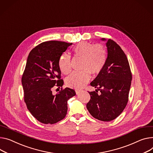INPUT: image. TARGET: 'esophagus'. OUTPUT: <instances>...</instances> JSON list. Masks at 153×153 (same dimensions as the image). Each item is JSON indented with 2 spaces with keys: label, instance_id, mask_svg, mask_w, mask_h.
<instances>
[{
  "label": "esophagus",
  "instance_id": "34e87169",
  "mask_svg": "<svg viewBox=\"0 0 153 153\" xmlns=\"http://www.w3.org/2000/svg\"><path fill=\"white\" fill-rule=\"evenodd\" d=\"M80 92H81L80 90H75V92H76V94L77 95L79 94L80 93Z\"/></svg>",
  "mask_w": 153,
  "mask_h": 153
}]
</instances>
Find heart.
I'll return each mask as SVG.
<instances>
[{
	"instance_id": "b5f03b06",
	"label": "heart",
	"mask_w": 153,
	"mask_h": 153,
	"mask_svg": "<svg viewBox=\"0 0 153 153\" xmlns=\"http://www.w3.org/2000/svg\"><path fill=\"white\" fill-rule=\"evenodd\" d=\"M75 56L83 59L81 72H74L66 79V84L68 87L74 89H81L84 87L91 78V73L97 75L101 72L106 64L107 51L105 47L100 44H92L81 42L78 43L73 49ZM59 67L64 75L70 74L72 70L70 57L64 53L59 59Z\"/></svg>"
}]
</instances>
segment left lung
Returning <instances> with one entry per match:
<instances>
[{"instance_id": "1", "label": "left lung", "mask_w": 153, "mask_h": 153, "mask_svg": "<svg viewBox=\"0 0 153 153\" xmlns=\"http://www.w3.org/2000/svg\"><path fill=\"white\" fill-rule=\"evenodd\" d=\"M106 41L107 59L100 73L91 83L97 91L89 92L91 99L86 107L94 118L110 121L118 116L128 102L132 74L126 55L121 47L111 39ZM101 94L98 95L97 90Z\"/></svg>"}]
</instances>
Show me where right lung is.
I'll use <instances>...</instances> for the list:
<instances>
[{
	"label": "right lung",
	"mask_w": 153,
	"mask_h": 153,
	"mask_svg": "<svg viewBox=\"0 0 153 153\" xmlns=\"http://www.w3.org/2000/svg\"><path fill=\"white\" fill-rule=\"evenodd\" d=\"M72 44L45 42L35 47L28 56L21 79L25 102L32 115L42 123L53 124L63 120L67 112L68 100L76 95L69 88L55 95L52 92L54 86H63L59 59Z\"/></svg>",
	"instance_id": "right-lung-1"
}]
</instances>
